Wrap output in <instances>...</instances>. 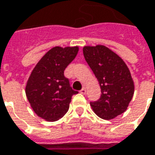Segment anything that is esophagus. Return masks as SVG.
I'll return each mask as SVG.
<instances>
[{
	"mask_svg": "<svg viewBox=\"0 0 155 155\" xmlns=\"http://www.w3.org/2000/svg\"><path fill=\"white\" fill-rule=\"evenodd\" d=\"M80 93H82V94H85V93H86V88L84 87V88L80 91Z\"/></svg>",
	"mask_w": 155,
	"mask_h": 155,
	"instance_id": "esophagus-1",
	"label": "esophagus"
}]
</instances>
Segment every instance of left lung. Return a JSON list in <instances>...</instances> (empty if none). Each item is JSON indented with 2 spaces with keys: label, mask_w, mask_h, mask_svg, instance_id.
<instances>
[{
  "label": "left lung",
  "mask_w": 155,
  "mask_h": 155,
  "mask_svg": "<svg viewBox=\"0 0 155 155\" xmlns=\"http://www.w3.org/2000/svg\"><path fill=\"white\" fill-rule=\"evenodd\" d=\"M84 56L101 88V97L91 102L97 116L111 120L128 109L134 96V80L127 64L116 53L102 45L84 46Z\"/></svg>",
  "instance_id": "8db88e82"
}]
</instances>
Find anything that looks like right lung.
I'll return each instance as SVG.
<instances>
[{"label": "right lung", "instance_id": "obj_1", "mask_svg": "<svg viewBox=\"0 0 155 155\" xmlns=\"http://www.w3.org/2000/svg\"><path fill=\"white\" fill-rule=\"evenodd\" d=\"M78 50V46L52 47L29 76L26 85L27 100L36 115L47 122L62 118L68 111L72 96L78 93L70 86L64 75Z\"/></svg>", "mask_w": 155, "mask_h": 155}]
</instances>
